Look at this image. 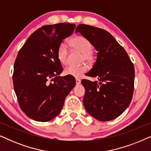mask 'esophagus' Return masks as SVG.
Returning a JSON list of instances; mask_svg holds the SVG:
<instances>
[{
	"label": "esophagus",
	"instance_id": "34e87169",
	"mask_svg": "<svg viewBox=\"0 0 151 151\" xmlns=\"http://www.w3.org/2000/svg\"><path fill=\"white\" fill-rule=\"evenodd\" d=\"M76 83L77 85H78V84H80V83H81V80H80V79H78V78H76Z\"/></svg>",
	"mask_w": 151,
	"mask_h": 151
}]
</instances>
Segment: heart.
I'll return each instance as SVG.
<instances>
[{"label":"heart","instance_id":"1","mask_svg":"<svg viewBox=\"0 0 151 151\" xmlns=\"http://www.w3.org/2000/svg\"><path fill=\"white\" fill-rule=\"evenodd\" d=\"M69 44L73 50L82 53V61H90L93 58L92 50L93 45L91 41L86 37L82 36H76L71 38ZM58 58L63 65H67L69 58V51L67 45L65 44L60 45L58 49ZM88 70V67L86 65H69L65 68V73L66 75L71 76L76 78H80L86 73Z\"/></svg>","mask_w":151,"mask_h":151}]
</instances>
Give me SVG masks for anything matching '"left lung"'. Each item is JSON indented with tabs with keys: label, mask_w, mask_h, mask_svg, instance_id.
<instances>
[{
	"label": "left lung",
	"mask_w": 151,
	"mask_h": 151,
	"mask_svg": "<svg viewBox=\"0 0 151 151\" xmlns=\"http://www.w3.org/2000/svg\"><path fill=\"white\" fill-rule=\"evenodd\" d=\"M76 32L88 38L98 51L87 76L99 81L82 80L83 103L88 114L99 121L113 120L129 106L133 98L135 69L125 49L102 29L80 24Z\"/></svg>",
	"instance_id": "obj_1"
}]
</instances>
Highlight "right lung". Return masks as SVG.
I'll use <instances>...</instances> for the list:
<instances>
[{
	"mask_svg": "<svg viewBox=\"0 0 151 151\" xmlns=\"http://www.w3.org/2000/svg\"><path fill=\"white\" fill-rule=\"evenodd\" d=\"M75 28L65 22L43 26L18 53L12 76L14 91L20 109L34 120L48 122L56 117L76 85L74 77L59 76L63 69L57 55L63 39Z\"/></svg>",
	"mask_w": 151,
	"mask_h": 151,
	"instance_id": "1",
	"label": "right lung"
}]
</instances>
